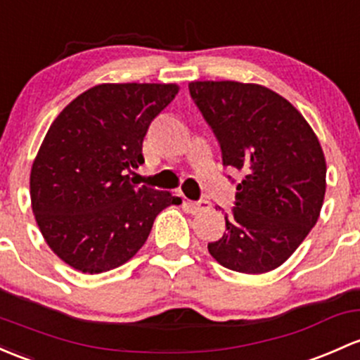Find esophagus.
Segmentation results:
<instances>
[{"label":"esophagus","mask_w":360,"mask_h":360,"mask_svg":"<svg viewBox=\"0 0 360 360\" xmlns=\"http://www.w3.org/2000/svg\"><path fill=\"white\" fill-rule=\"evenodd\" d=\"M186 205H188V209H190L191 214H198V212L210 209V202H207V200H198V202H188Z\"/></svg>","instance_id":"obj_1"}]
</instances>
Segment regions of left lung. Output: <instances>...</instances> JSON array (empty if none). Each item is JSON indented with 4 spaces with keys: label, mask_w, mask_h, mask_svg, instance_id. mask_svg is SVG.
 Instances as JSON below:
<instances>
[{
    "label": "left lung",
    "mask_w": 360,
    "mask_h": 360,
    "mask_svg": "<svg viewBox=\"0 0 360 360\" xmlns=\"http://www.w3.org/2000/svg\"><path fill=\"white\" fill-rule=\"evenodd\" d=\"M190 94L221 145L222 164L243 172L210 255L243 274L276 269L319 219L326 193L319 139L288 100L260 84L195 81Z\"/></svg>",
    "instance_id": "1"
}]
</instances>
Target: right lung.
Returning a JSON list of instances; mask_svg holds the SVG:
<instances>
[{
  "label": "right lung",
  "mask_w": 360,
  "mask_h": 360,
  "mask_svg": "<svg viewBox=\"0 0 360 360\" xmlns=\"http://www.w3.org/2000/svg\"><path fill=\"white\" fill-rule=\"evenodd\" d=\"M177 84H98L53 120L30 169V202L41 234L75 271L122 266L148 238L155 217L179 205L169 191L134 186L151 120Z\"/></svg>",
  "instance_id": "right-lung-1"
}]
</instances>
